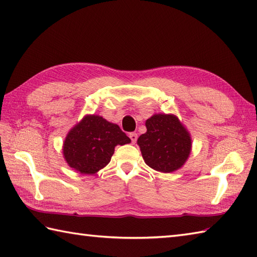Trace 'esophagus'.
<instances>
[{
  "label": "esophagus",
  "mask_w": 257,
  "mask_h": 257,
  "mask_svg": "<svg viewBox=\"0 0 257 257\" xmlns=\"http://www.w3.org/2000/svg\"><path fill=\"white\" fill-rule=\"evenodd\" d=\"M129 138H130V140H132V144H135L136 141H137V139H138V135L136 134V133H130L129 134Z\"/></svg>",
  "instance_id": "obj_1"
}]
</instances>
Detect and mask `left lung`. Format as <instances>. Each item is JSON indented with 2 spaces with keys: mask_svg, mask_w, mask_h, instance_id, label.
Returning a JSON list of instances; mask_svg holds the SVG:
<instances>
[{
  "mask_svg": "<svg viewBox=\"0 0 257 257\" xmlns=\"http://www.w3.org/2000/svg\"><path fill=\"white\" fill-rule=\"evenodd\" d=\"M147 133L138 138L145 162L161 172L181 168L191 151V137L173 114H155L146 121Z\"/></svg>",
  "mask_w": 257,
  "mask_h": 257,
  "instance_id": "obj_1",
  "label": "left lung"
}]
</instances>
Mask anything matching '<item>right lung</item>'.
<instances>
[{
    "label": "right lung",
    "instance_id": "right-lung-1",
    "mask_svg": "<svg viewBox=\"0 0 257 257\" xmlns=\"http://www.w3.org/2000/svg\"><path fill=\"white\" fill-rule=\"evenodd\" d=\"M118 124L99 116H86L67 135L64 157L70 168L84 174L95 173L107 166L117 145L129 144Z\"/></svg>",
    "mask_w": 257,
    "mask_h": 257
}]
</instances>
